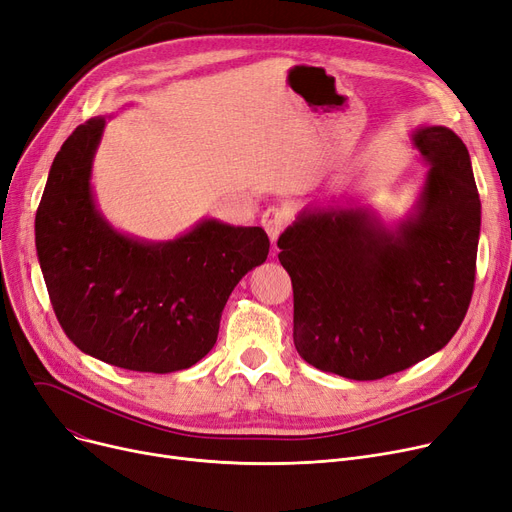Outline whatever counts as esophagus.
Listing matches in <instances>:
<instances>
[{"mask_svg":"<svg viewBox=\"0 0 512 512\" xmlns=\"http://www.w3.org/2000/svg\"><path fill=\"white\" fill-rule=\"evenodd\" d=\"M287 221H289V210H287L285 206H271V208H266V212H264L262 218H260V223H262L264 231L269 233L271 241H277V239H279V235L283 233Z\"/></svg>","mask_w":512,"mask_h":512,"instance_id":"1","label":"esophagus"}]
</instances>
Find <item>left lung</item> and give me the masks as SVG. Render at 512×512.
Listing matches in <instances>:
<instances>
[{"label":"left lung","instance_id":"1","mask_svg":"<svg viewBox=\"0 0 512 512\" xmlns=\"http://www.w3.org/2000/svg\"><path fill=\"white\" fill-rule=\"evenodd\" d=\"M429 164L406 221L367 208H306L281 233L294 344L325 373L373 381L442 350L469 310L481 202L467 145L448 127L412 133Z\"/></svg>","mask_w":512,"mask_h":512}]
</instances>
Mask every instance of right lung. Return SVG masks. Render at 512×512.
Listing matches in <instances>:
<instances>
[{
  "label": "right lung",
  "instance_id": "1",
  "mask_svg": "<svg viewBox=\"0 0 512 512\" xmlns=\"http://www.w3.org/2000/svg\"><path fill=\"white\" fill-rule=\"evenodd\" d=\"M104 127V116L79 125L50 168L35 216L47 294L81 352L139 373L189 369L214 348L233 287L269 256V235L214 218L160 243L114 231L89 183Z\"/></svg>",
  "mask_w": 512,
  "mask_h": 512
}]
</instances>
